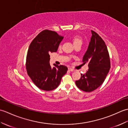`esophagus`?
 Listing matches in <instances>:
<instances>
[{
  "label": "esophagus",
  "instance_id": "1",
  "mask_svg": "<svg viewBox=\"0 0 128 128\" xmlns=\"http://www.w3.org/2000/svg\"><path fill=\"white\" fill-rule=\"evenodd\" d=\"M69 71H70V72H74V71H75V69L72 68H69Z\"/></svg>",
  "mask_w": 128,
  "mask_h": 128
}]
</instances>
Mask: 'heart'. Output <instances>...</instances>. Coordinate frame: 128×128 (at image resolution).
<instances>
[{"mask_svg": "<svg viewBox=\"0 0 128 128\" xmlns=\"http://www.w3.org/2000/svg\"><path fill=\"white\" fill-rule=\"evenodd\" d=\"M78 42L82 43V40H81V38L79 37L76 36L74 38V39H73V44H75V43H76Z\"/></svg>", "mask_w": 128, "mask_h": 128, "instance_id": "1", "label": "heart"}]
</instances>
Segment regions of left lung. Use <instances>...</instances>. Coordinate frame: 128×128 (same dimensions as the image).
<instances>
[{
  "mask_svg": "<svg viewBox=\"0 0 128 128\" xmlns=\"http://www.w3.org/2000/svg\"><path fill=\"white\" fill-rule=\"evenodd\" d=\"M92 36L88 50L83 56L82 62L88 63L86 74L75 81L77 87L85 92H91L104 82L110 71V62L107 46L96 32L91 31Z\"/></svg>",
  "mask_w": 128,
  "mask_h": 128,
  "instance_id": "obj_1",
  "label": "left lung"
}]
</instances>
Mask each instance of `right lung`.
<instances>
[{
  "label": "right lung",
  "mask_w": 128,
  "mask_h": 128,
  "mask_svg": "<svg viewBox=\"0 0 128 128\" xmlns=\"http://www.w3.org/2000/svg\"><path fill=\"white\" fill-rule=\"evenodd\" d=\"M63 38L54 31L44 30L30 45L26 57L27 72L36 86L42 90L56 88L67 72L66 66L54 64L52 68L50 63V54L56 52Z\"/></svg>",
  "instance_id": "add662e5"
}]
</instances>
